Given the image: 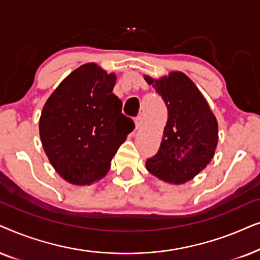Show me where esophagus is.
Returning a JSON list of instances; mask_svg holds the SVG:
<instances>
[{
	"mask_svg": "<svg viewBox=\"0 0 260 260\" xmlns=\"http://www.w3.org/2000/svg\"><path fill=\"white\" fill-rule=\"evenodd\" d=\"M143 121H144V117L143 116H138L137 119H136V127H137V129H139V128L143 126Z\"/></svg>",
	"mask_w": 260,
	"mask_h": 260,
	"instance_id": "34e87169",
	"label": "esophagus"
}]
</instances>
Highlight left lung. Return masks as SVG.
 Listing matches in <instances>:
<instances>
[{
    "label": "left lung",
    "mask_w": 260,
    "mask_h": 260,
    "mask_svg": "<svg viewBox=\"0 0 260 260\" xmlns=\"http://www.w3.org/2000/svg\"><path fill=\"white\" fill-rule=\"evenodd\" d=\"M148 84L161 96L168 108L157 154L146 160L148 172L171 184L190 181L212 160L217 145V121L197 86L183 72L153 79Z\"/></svg>",
    "instance_id": "obj_1"
}]
</instances>
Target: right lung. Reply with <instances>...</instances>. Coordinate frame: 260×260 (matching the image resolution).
Returning a JSON list of instances; mask_svg holds the SVG:
<instances>
[{
  "label": "right lung",
  "instance_id": "right-lung-1",
  "mask_svg": "<svg viewBox=\"0 0 260 260\" xmlns=\"http://www.w3.org/2000/svg\"><path fill=\"white\" fill-rule=\"evenodd\" d=\"M116 76L95 63L72 71L45 103L40 139L54 170L76 185L105 177L127 134L134 129L113 94Z\"/></svg>",
  "mask_w": 260,
  "mask_h": 260
}]
</instances>
